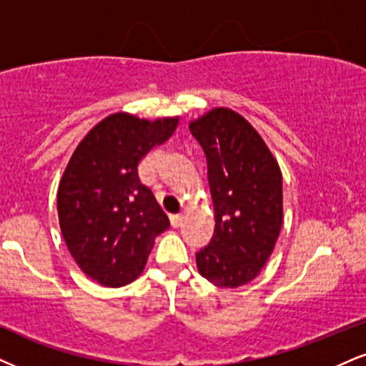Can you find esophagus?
I'll use <instances>...</instances> for the list:
<instances>
[{"mask_svg": "<svg viewBox=\"0 0 366 366\" xmlns=\"http://www.w3.org/2000/svg\"><path fill=\"white\" fill-rule=\"evenodd\" d=\"M182 214L180 213H177V214H172L170 217V223H172V227L174 228H177V227H180V223H182Z\"/></svg>", "mask_w": 366, "mask_h": 366, "instance_id": "34e87169", "label": "esophagus"}]
</instances>
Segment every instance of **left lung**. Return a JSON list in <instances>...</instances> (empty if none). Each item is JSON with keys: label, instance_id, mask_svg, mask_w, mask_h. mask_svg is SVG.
<instances>
[{"label": "left lung", "instance_id": "1", "mask_svg": "<svg viewBox=\"0 0 366 366\" xmlns=\"http://www.w3.org/2000/svg\"><path fill=\"white\" fill-rule=\"evenodd\" d=\"M208 162L214 233L197 271L219 288L247 285L262 269L283 225V177L247 119L218 107L189 124Z\"/></svg>", "mask_w": 366, "mask_h": 366}]
</instances>
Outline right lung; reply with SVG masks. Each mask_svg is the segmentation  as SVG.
Wrapping results in <instances>:
<instances>
[{"instance_id": "right-lung-1", "label": "right lung", "mask_w": 366, "mask_h": 366, "mask_svg": "<svg viewBox=\"0 0 366 366\" xmlns=\"http://www.w3.org/2000/svg\"><path fill=\"white\" fill-rule=\"evenodd\" d=\"M179 117L148 121L117 112L80 141L57 189L66 247L80 269L119 288L143 272L155 239L170 227L138 164L174 134Z\"/></svg>"}]
</instances>
